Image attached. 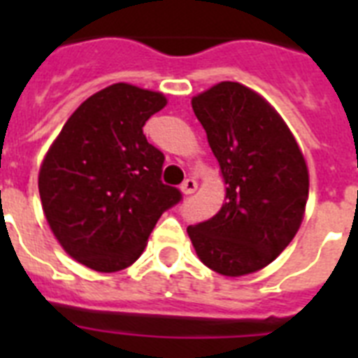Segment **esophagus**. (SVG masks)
<instances>
[{"label": "esophagus", "mask_w": 358, "mask_h": 358, "mask_svg": "<svg viewBox=\"0 0 358 358\" xmlns=\"http://www.w3.org/2000/svg\"><path fill=\"white\" fill-rule=\"evenodd\" d=\"M196 187H199V184H196L195 178H187L184 182V184L180 185V191L184 193V195H191V193H195Z\"/></svg>", "instance_id": "esophagus-1"}]
</instances>
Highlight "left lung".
Listing matches in <instances>:
<instances>
[{"instance_id": "8db88e82", "label": "left lung", "mask_w": 358, "mask_h": 358, "mask_svg": "<svg viewBox=\"0 0 358 358\" xmlns=\"http://www.w3.org/2000/svg\"><path fill=\"white\" fill-rule=\"evenodd\" d=\"M227 185L212 219L187 227L204 266L243 277L269 266L305 217L308 167L288 124L249 87L221 81L191 98Z\"/></svg>"}]
</instances>
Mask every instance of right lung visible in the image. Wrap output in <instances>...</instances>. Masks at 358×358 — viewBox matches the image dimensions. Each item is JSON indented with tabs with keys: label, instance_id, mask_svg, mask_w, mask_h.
<instances>
[{
	"label": "right lung",
	"instance_id": "obj_1",
	"mask_svg": "<svg viewBox=\"0 0 358 358\" xmlns=\"http://www.w3.org/2000/svg\"><path fill=\"white\" fill-rule=\"evenodd\" d=\"M163 92L113 83L64 122L38 171L46 221L64 252L100 273L131 266L162 213L182 199L162 184L163 154L143 126Z\"/></svg>",
	"mask_w": 358,
	"mask_h": 358
}]
</instances>
